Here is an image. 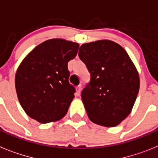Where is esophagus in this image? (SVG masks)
<instances>
[{
  "label": "esophagus",
  "instance_id": "esophagus-1",
  "mask_svg": "<svg viewBox=\"0 0 158 158\" xmlns=\"http://www.w3.org/2000/svg\"><path fill=\"white\" fill-rule=\"evenodd\" d=\"M75 89H76V95H80V92H81V85L77 86V87H75Z\"/></svg>",
  "mask_w": 158,
  "mask_h": 158
}]
</instances>
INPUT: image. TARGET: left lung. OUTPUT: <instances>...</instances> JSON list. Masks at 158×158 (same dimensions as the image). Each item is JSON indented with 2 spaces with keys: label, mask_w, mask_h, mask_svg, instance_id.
Instances as JSON below:
<instances>
[{
  "label": "left lung",
  "mask_w": 158,
  "mask_h": 158,
  "mask_svg": "<svg viewBox=\"0 0 158 158\" xmlns=\"http://www.w3.org/2000/svg\"><path fill=\"white\" fill-rule=\"evenodd\" d=\"M79 59L91 74L81 97L88 117L104 127H115L130 114L140 88L135 65L121 46L110 40L83 44Z\"/></svg>",
  "instance_id": "8db88e82"
}]
</instances>
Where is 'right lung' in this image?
<instances>
[{
  "mask_svg": "<svg viewBox=\"0 0 158 158\" xmlns=\"http://www.w3.org/2000/svg\"><path fill=\"white\" fill-rule=\"evenodd\" d=\"M79 45L64 39H50L36 46L23 59L15 75L16 91L28 116L46 124L64 117L75 97L69 83L67 63Z\"/></svg>",
  "mask_w": 158,
  "mask_h": 158,
  "instance_id": "1",
  "label": "right lung"
}]
</instances>
